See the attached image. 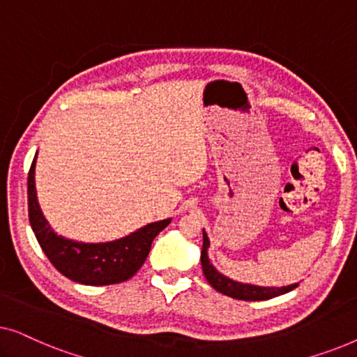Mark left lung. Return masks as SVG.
I'll list each match as a JSON object with an SVG mask.
<instances>
[{
	"label": "left lung",
	"mask_w": 357,
	"mask_h": 357,
	"mask_svg": "<svg viewBox=\"0 0 357 357\" xmlns=\"http://www.w3.org/2000/svg\"><path fill=\"white\" fill-rule=\"evenodd\" d=\"M208 248H209V238L206 232L203 231V248H202V266L204 278H206L209 284L214 289L222 292L229 297L238 301H268L271 297L286 294L292 289H296L299 284H291V286H282V287H263V286H252V284H243V282L232 281L231 278L224 276L209 263L208 258Z\"/></svg>",
	"instance_id": "1"
}]
</instances>
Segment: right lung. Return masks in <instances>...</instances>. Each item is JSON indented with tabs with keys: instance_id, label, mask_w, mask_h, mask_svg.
I'll return each instance as SVG.
<instances>
[{
	"instance_id": "1",
	"label": "right lung",
	"mask_w": 357,
	"mask_h": 357,
	"mask_svg": "<svg viewBox=\"0 0 357 357\" xmlns=\"http://www.w3.org/2000/svg\"><path fill=\"white\" fill-rule=\"evenodd\" d=\"M36 158L29 170L27 177V202L29 221L32 231L40 243L52 265L70 278L71 281L87 286L119 284L135 276V273L143 266L146 257L151 250V243L155 236L170 224L172 219L151 222L148 226L131 232L130 236L119 241L102 243H84L65 238L53 232L43 218L37 202L36 192Z\"/></svg>"
}]
</instances>
